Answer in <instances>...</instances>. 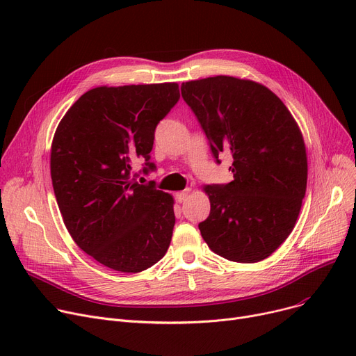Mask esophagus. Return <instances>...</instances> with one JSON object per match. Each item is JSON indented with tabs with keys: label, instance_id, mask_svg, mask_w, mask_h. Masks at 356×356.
I'll use <instances>...</instances> for the list:
<instances>
[{
	"label": "esophagus",
	"instance_id": "34e87169",
	"mask_svg": "<svg viewBox=\"0 0 356 356\" xmlns=\"http://www.w3.org/2000/svg\"><path fill=\"white\" fill-rule=\"evenodd\" d=\"M189 193H191V189H186V191H181V192H177L175 196H176V200L179 202V203H181V202H184L186 200V197L189 196Z\"/></svg>",
	"mask_w": 356,
	"mask_h": 356
}]
</instances>
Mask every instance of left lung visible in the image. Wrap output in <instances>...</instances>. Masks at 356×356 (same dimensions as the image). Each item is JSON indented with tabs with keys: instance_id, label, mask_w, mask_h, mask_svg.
Wrapping results in <instances>:
<instances>
[{
	"instance_id": "obj_1",
	"label": "left lung",
	"mask_w": 356,
	"mask_h": 356,
	"mask_svg": "<svg viewBox=\"0 0 356 356\" xmlns=\"http://www.w3.org/2000/svg\"><path fill=\"white\" fill-rule=\"evenodd\" d=\"M211 152L229 154L234 180L208 184L211 213L199 223L209 248L235 263H258L291 234L307 184L303 136L264 85L232 76L181 83Z\"/></svg>"
}]
</instances>
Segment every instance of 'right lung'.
<instances>
[{
  "instance_id": "right-lung-1",
  "label": "right lung",
  "mask_w": 356,
  "mask_h": 356,
  "mask_svg": "<svg viewBox=\"0 0 356 356\" xmlns=\"http://www.w3.org/2000/svg\"><path fill=\"white\" fill-rule=\"evenodd\" d=\"M180 98L177 83L99 86L74 102L56 129L50 173L65 225L76 245L102 266L140 273L170 245L173 197L131 177L149 161L157 124Z\"/></svg>"
}]
</instances>
